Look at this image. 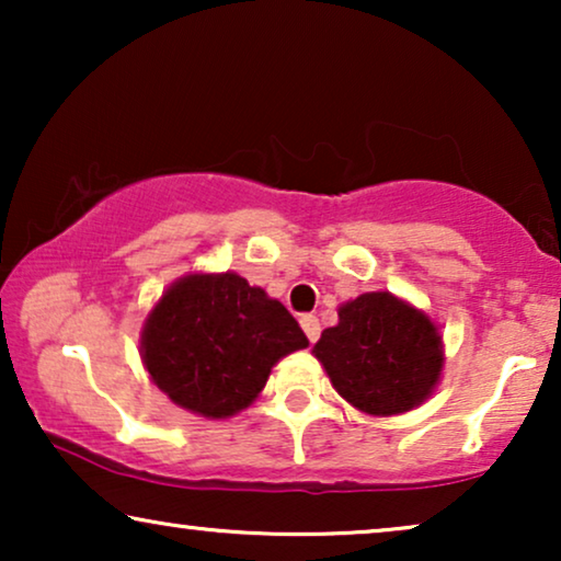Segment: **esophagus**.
Returning a JSON list of instances; mask_svg holds the SVG:
<instances>
[{
    "instance_id": "obj_1",
    "label": "esophagus",
    "mask_w": 561,
    "mask_h": 561,
    "mask_svg": "<svg viewBox=\"0 0 561 561\" xmlns=\"http://www.w3.org/2000/svg\"><path fill=\"white\" fill-rule=\"evenodd\" d=\"M301 327H304L306 336H309V342H317L319 340L321 324H319V319L313 317V313H306V317H301Z\"/></svg>"
}]
</instances>
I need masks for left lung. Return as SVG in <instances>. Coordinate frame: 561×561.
<instances>
[{
	"label": "left lung",
	"instance_id": "8db88e82",
	"mask_svg": "<svg viewBox=\"0 0 561 561\" xmlns=\"http://www.w3.org/2000/svg\"><path fill=\"white\" fill-rule=\"evenodd\" d=\"M313 355L336 393L373 416L411 411L442 373V336L428 317L388 290L363 294L321 332Z\"/></svg>",
	"mask_w": 561,
	"mask_h": 561
}]
</instances>
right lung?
I'll return each instance as SVG.
<instances>
[{
  "mask_svg": "<svg viewBox=\"0 0 561 561\" xmlns=\"http://www.w3.org/2000/svg\"><path fill=\"white\" fill-rule=\"evenodd\" d=\"M304 329L237 273L173 283L142 329V363L181 409L227 419L255 401L271 367L304 350Z\"/></svg>",
  "mask_w": 561,
  "mask_h": 561,
  "instance_id": "1",
  "label": "right lung"
}]
</instances>
